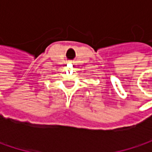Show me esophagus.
<instances>
[{"mask_svg": "<svg viewBox=\"0 0 152 152\" xmlns=\"http://www.w3.org/2000/svg\"><path fill=\"white\" fill-rule=\"evenodd\" d=\"M73 61H68V64H73Z\"/></svg>", "mask_w": 152, "mask_h": 152, "instance_id": "esophagus-1", "label": "esophagus"}]
</instances>
